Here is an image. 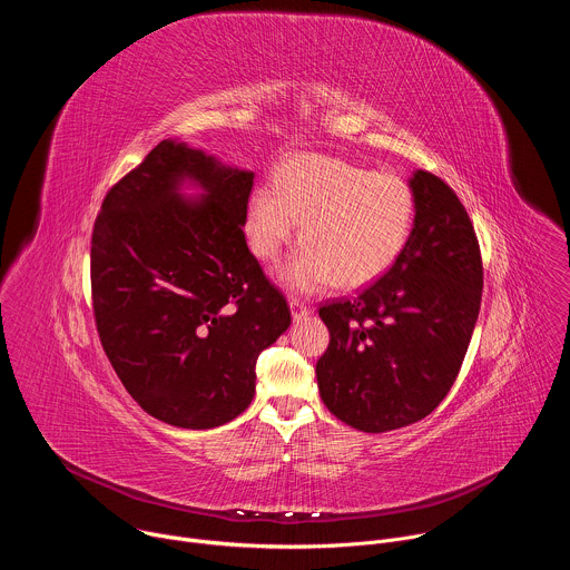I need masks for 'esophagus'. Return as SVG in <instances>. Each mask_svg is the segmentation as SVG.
Returning <instances> with one entry per match:
<instances>
[{
	"instance_id": "1",
	"label": "esophagus",
	"mask_w": 570,
	"mask_h": 570,
	"mask_svg": "<svg viewBox=\"0 0 570 570\" xmlns=\"http://www.w3.org/2000/svg\"><path fill=\"white\" fill-rule=\"evenodd\" d=\"M288 304H291V311H293V320L295 322H299V320H304L308 313H311V308H308V304L306 302H302V299H288Z\"/></svg>"
}]
</instances>
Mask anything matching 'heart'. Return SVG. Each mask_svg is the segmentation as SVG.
Segmentation results:
<instances>
[{
	"instance_id": "b5f03b06",
	"label": "heart",
	"mask_w": 570,
	"mask_h": 570,
	"mask_svg": "<svg viewBox=\"0 0 570 570\" xmlns=\"http://www.w3.org/2000/svg\"><path fill=\"white\" fill-rule=\"evenodd\" d=\"M415 198L399 176L352 161L302 155L277 174L275 189L253 191L246 234L259 259H275L299 223L302 248L279 271L282 282L313 293L332 282L361 288L379 279L411 236Z\"/></svg>"
}]
</instances>
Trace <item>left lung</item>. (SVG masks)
<instances>
[{
  "instance_id": "8db88e82",
  "label": "left lung",
  "mask_w": 570,
  "mask_h": 570,
  "mask_svg": "<svg viewBox=\"0 0 570 570\" xmlns=\"http://www.w3.org/2000/svg\"><path fill=\"white\" fill-rule=\"evenodd\" d=\"M415 225L390 271L352 299L320 306L330 347L315 365L324 405L347 426L385 433L431 415L464 361L482 297V259L455 191L411 178Z\"/></svg>"
}]
</instances>
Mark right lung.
Wrapping results in <instances>:
<instances>
[{
	"mask_svg": "<svg viewBox=\"0 0 570 570\" xmlns=\"http://www.w3.org/2000/svg\"><path fill=\"white\" fill-rule=\"evenodd\" d=\"M189 181L204 194L187 202ZM255 174L185 141H159L106 196L90 275L106 356L141 409L178 429L232 422L255 367L291 324L282 291L248 250Z\"/></svg>",
	"mask_w": 570,
	"mask_h": 570,
	"instance_id": "add662e5",
	"label": "right lung"
}]
</instances>
